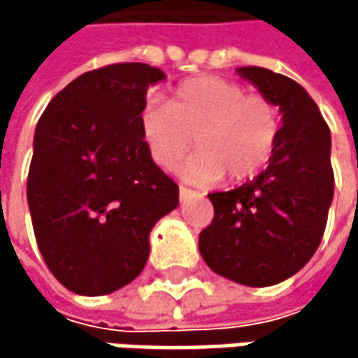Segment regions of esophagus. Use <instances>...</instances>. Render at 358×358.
Listing matches in <instances>:
<instances>
[{"label":"esophagus","mask_w":358,"mask_h":358,"mask_svg":"<svg viewBox=\"0 0 358 358\" xmlns=\"http://www.w3.org/2000/svg\"><path fill=\"white\" fill-rule=\"evenodd\" d=\"M192 194H196V192L190 190V188H186V186H180V201H186V199H190Z\"/></svg>","instance_id":"esophagus-1"}]
</instances>
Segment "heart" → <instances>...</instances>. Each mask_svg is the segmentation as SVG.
Segmentation results:
<instances>
[{
  "instance_id": "b5f03b06",
  "label": "heart",
  "mask_w": 358,
  "mask_h": 358,
  "mask_svg": "<svg viewBox=\"0 0 358 358\" xmlns=\"http://www.w3.org/2000/svg\"><path fill=\"white\" fill-rule=\"evenodd\" d=\"M280 128V109L271 99L213 74L186 78L170 103H147L141 111L143 138L164 170L178 168L196 136L201 151L182 172L194 184H211L224 174L234 182L255 176L269 162Z\"/></svg>"
}]
</instances>
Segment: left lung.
<instances>
[{
    "label": "left lung",
    "instance_id": "obj_1",
    "mask_svg": "<svg viewBox=\"0 0 358 358\" xmlns=\"http://www.w3.org/2000/svg\"><path fill=\"white\" fill-rule=\"evenodd\" d=\"M238 74L280 108V138L257 178L209 194L213 220L199 234V250L215 273L261 288L294 275L322 243L334 196L331 138L299 83L259 66Z\"/></svg>",
    "mask_w": 358,
    "mask_h": 358
}]
</instances>
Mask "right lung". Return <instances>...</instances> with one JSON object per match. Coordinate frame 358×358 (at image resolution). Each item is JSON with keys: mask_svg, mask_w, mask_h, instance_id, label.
<instances>
[{"mask_svg": "<svg viewBox=\"0 0 358 358\" xmlns=\"http://www.w3.org/2000/svg\"><path fill=\"white\" fill-rule=\"evenodd\" d=\"M166 74L141 62L74 78L45 108L27 180L36 247L55 280L83 296L130 284L149 232L178 207V184L147 149L141 111Z\"/></svg>", "mask_w": 358, "mask_h": 358, "instance_id": "1", "label": "right lung"}]
</instances>
